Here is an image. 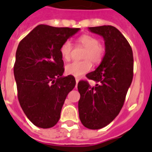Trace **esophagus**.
Instances as JSON below:
<instances>
[{
    "label": "esophagus",
    "instance_id": "34e87169",
    "mask_svg": "<svg viewBox=\"0 0 152 152\" xmlns=\"http://www.w3.org/2000/svg\"><path fill=\"white\" fill-rule=\"evenodd\" d=\"M78 82H79V79H78V78H76V87H77V84H78Z\"/></svg>",
    "mask_w": 152,
    "mask_h": 152
}]
</instances>
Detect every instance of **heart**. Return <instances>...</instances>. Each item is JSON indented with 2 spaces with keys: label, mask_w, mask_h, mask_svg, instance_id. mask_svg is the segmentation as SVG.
I'll return each instance as SVG.
<instances>
[{
  "label": "heart",
  "mask_w": 152,
  "mask_h": 152,
  "mask_svg": "<svg viewBox=\"0 0 152 152\" xmlns=\"http://www.w3.org/2000/svg\"><path fill=\"white\" fill-rule=\"evenodd\" d=\"M79 45L84 46L86 51L83 55V61H75L69 63L65 66V72L71 76L79 77L83 74L88 72L91 69V62L95 64L99 63L105 53V48L99 44V39L90 34H83L77 39ZM72 45L71 42L67 40L61 44L60 47V53L62 58L69 61L71 57Z\"/></svg>",
  "instance_id": "heart-1"
}]
</instances>
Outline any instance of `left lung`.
<instances>
[{
	"instance_id": "1",
	"label": "left lung",
	"mask_w": 152,
	"mask_h": 152,
	"mask_svg": "<svg viewBox=\"0 0 152 152\" xmlns=\"http://www.w3.org/2000/svg\"><path fill=\"white\" fill-rule=\"evenodd\" d=\"M103 38L105 55L95 71L87 75L96 82L78 83V102L81 122L88 129H99L109 125L120 113L133 76V54L124 35L113 26L88 27Z\"/></svg>"
}]
</instances>
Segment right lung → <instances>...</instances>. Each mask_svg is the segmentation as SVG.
Here are the masks:
<instances>
[{"label": "right lung", "instance_id": "right-lung-1", "mask_svg": "<svg viewBox=\"0 0 152 152\" xmlns=\"http://www.w3.org/2000/svg\"><path fill=\"white\" fill-rule=\"evenodd\" d=\"M79 31L41 24L19 43L14 64L18 99L37 127L48 129L57 124L64 100L76 85L74 76H63L60 47Z\"/></svg>", "mask_w": 152, "mask_h": 152}]
</instances>
